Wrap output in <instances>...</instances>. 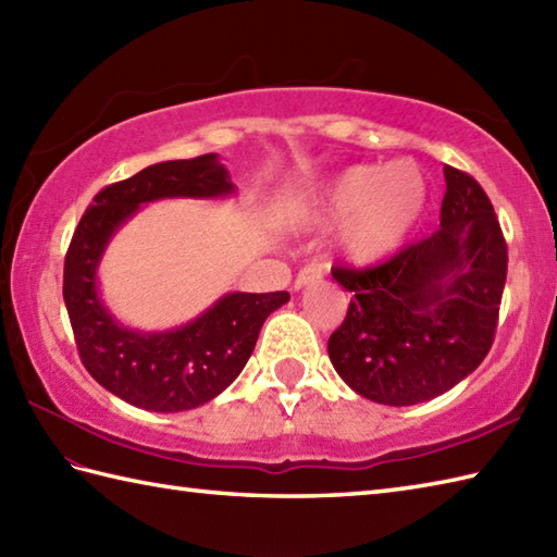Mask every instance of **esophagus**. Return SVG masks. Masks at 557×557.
<instances>
[{"mask_svg": "<svg viewBox=\"0 0 557 557\" xmlns=\"http://www.w3.org/2000/svg\"><path fill=\"white\" fill-rule=\"evenodd\" d=\"M323 277V268L321 265H306L304 270H299L297 280H294V289H304L306 285H311V282H318Z\"/></svg>", "mask_w": 557, "mask_h": 557, "instance_id": "obj_1", "label": "esophagus"}]
</instances>
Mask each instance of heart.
Instances as JSON below:
<instances>
[{"instance_id": "obj_1", "label": "heart", "mask_w": 557, "mask_h": 557, "mask_svg": "<svg viewBox=\"0 0 557 557\" xmlns=\"http://www.w3.org/2000/svg\"><path fill=\"white\" fill-rule=\"evenodd\" d=\"M429 186L417 162L351 164L330 176L311 198L313 215L323 224L350 218L339 234V251L349 263H383L423 218Z\"/></svg>"}]
</instances>
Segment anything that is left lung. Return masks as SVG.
Masks as SVG:
<instances>
[{"label": "left lung", "instance_id": "1", "mask_svg": "<svg viewBox=\"0 0 557 557\" xmlns=\"http://www.w3.org/2000/svg\"><path fill=\"white\" fill-rule=\"evenodd\" d=\"M441 230L369 270L335 268L351 292L327 342L354 393L409 407L453 389L493 345L507 277V246L486 191L445 164Z\"/></svg>", "mask_w": 557, "mask_h": 557}]
</instances>
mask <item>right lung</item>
<instances>
[{"label":"right lung","instance_id":"obj_1","mask_svg":"<svg viewBox=\"0 0 557 557\" xmlns=\"http://www.w3.org/2000/svg\"><path fill=\"white\" fill-rule=\"evenodd\" d=\"M236 194L215 152L150 164L92 198L64 260V304L81 361L112 395L138 409L174 413L215 399L244 371L265 318L287 292H230L194 321L146 333L116 321L100 294V260L140 206L162 198L218 200Z\"/></svg>","mask_w":557,"mask_h":557}]
</instances>
